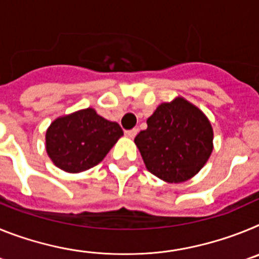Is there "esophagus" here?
Wrapping results in <instances>:
<instances>
[{"instance_id":"34e87169","label":"esophagus","mask_w":259,"mask_h":259,"mask_svg":"<svg viewBox=\"0 0 259 259\" xmlns=\"http://www.w3.org/2000/svg\"><path fill=\"white\" fill-rule=\"evenodd\" d=\"M124 135L127 137H130V139H134V137L137 135V130H136V128H132V130H127V131H124Z\"/></svg>"}]
</instances>
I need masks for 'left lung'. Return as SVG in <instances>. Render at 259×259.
Returning <instances> with one entry per match:
<instances>
[{
  "label": "left lung",
  "instance_id": "left-lung-1",
  "mask_svg": "<svg viewBox=\"0 0 259 259\" xmlns=\"http://www.w3.org/2000/svg\"><path fill=\"white\" fill-rule=\"evenodd\" d=\"M146 123L135 144L153 175L168 183L185 182L206 163L212 152L211 124L184 98L161 104Z\"/></svg>",
  "mask_w": 259,
  "mask_h": 259
}]
</instances>
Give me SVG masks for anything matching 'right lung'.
Segmentation results:
<instances>
[{"mask_svg": "<svg viewBox=\"0 0 259 259\" xmlns=\"http://www.w3.org/2000/svg\"><path fill=\"white\" fill-rule=\"evenodd\" d=\"M123 135L118 123L109 122L93 109L56 119L47 131V152L57 167L80 172L95 167Z\"/></svg>", "mask_w": 259, "mask_h": 259, "instance_id": "right-lung-1", "label": "right lung"}]
</instances>
